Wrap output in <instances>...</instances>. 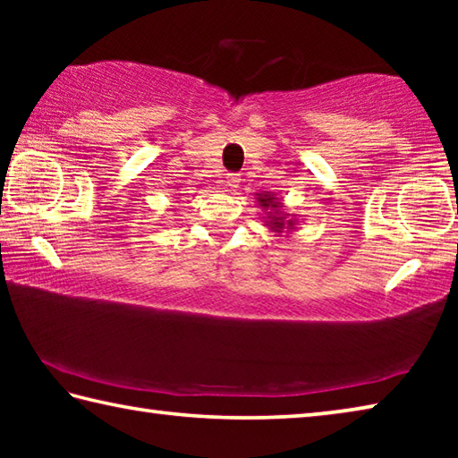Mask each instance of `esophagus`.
<instances>
[{"label":"esophagus","instance_id":"esophagus-1","mask_svg":"<svg viewBox=\"0 0 458 458\" xmlns=\"http://www.w3.org/2000/svg\"><path fill=\"white\" fill-rule=\"evenodd\" d=\"M226 185H228V188H232V190H236L238 185H240V175L238 174H228L226 175Z\"/></svg>","mask_w":458,"mask_h":458}]
</instances>
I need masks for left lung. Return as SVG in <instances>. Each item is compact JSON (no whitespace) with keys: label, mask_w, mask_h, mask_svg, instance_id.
Masks as SVG:
<instances>
[{"label":"left lung","mask_w":458,"mask_h":458,"mask_svg":"<svg viewBox=\"0 0 458 458\" xmlns=\"http://www.w3.org/2000/svg\"><path fill=\"white\" fill-rule=\"evenodd\" d=\"M257 204L265 216H262V222H265V226L275 232V234L281 236L283 232H293L297 228L299 224V216L297 214H289L284 212V204L281 198H276V193L273 191H262L257 193Z\"/></svg>","instance_id":"8db88e82"}]
</instances>
